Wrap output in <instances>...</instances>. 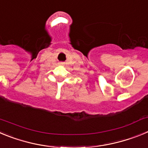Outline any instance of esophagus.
I'll return each mask as SVG.
<instances>
[{"label":"esophagus","instance_id":"1","mask_svg":"<svg viewBox=\"0 0 148 148\" xmlns=\"http://www.w3.org/2000/svg\"><path fill=\"white\" fill-rule=\"evenodd\" d=\"M59 64L61 65V66H64V63H63V62H61V63H60V64Z\"/></svg>","mask_w":148,"mask_h":148}]
</instances>
